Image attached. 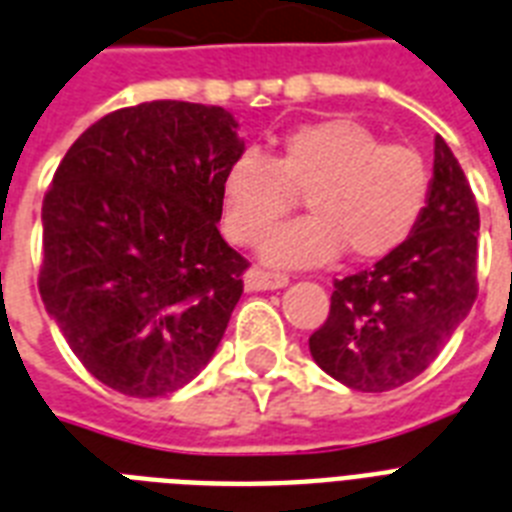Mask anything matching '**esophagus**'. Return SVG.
I'll list each match as a JSON object with an SVG mask.
<instances>
[{
	"instance_id": "1",
	"label": "esophagus",
	"mask_w": 512,
	"mask_h": 512,
	"mask_svg": "<svg viewBox=\"0 0 512 512\" xmlns=\"http://www.w3.org/2000/svg\"><path fill=\"white\" fill-rule=\"evenodd\" d=\"M286 284H289V276H284V273H270V270L260 268H252L244 276L247 292H270V289H284Z\"/></svg>"
}]
</instances>
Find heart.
Here are the masks:
<instances>
[{"instance_id":"obj_1","label":"heart","mask_w":512,"mask_h":512,"mask_svg":"<svg viewBox=\"0 0 512 512\" xmlns=\"http://www.w3.org/2000/svg\"><path fill=\"white\" fill-rule=\"evenodd\" d=\"M302 194L307 218L276 228L260 247L270 265H318L339 252L378 260L410 239L431 199L429 162L384 144L363 123L318 120L292 128L273 157L242 152L220 178V226L252 247Z\"/></svg>"}]
</instances>
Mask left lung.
Returning <instances> with one entry per match:
<instances>
[{
  "label": "left lung",
  "mask_w": 512,
  "mask_h": 512,
  "mask_svg": "<svg viewBox=\"0 0 512 512\" xmlns=\"http://www.w3.org/2000/svg\"><path fill=\"white\" fill-rule=\"evenodd\" d=\"M476 231V197L436 136L421 223L373 268L334 281L328 318L310 336L315 363L357 392H389L421 376L476 302Z\"/></svg>",
  "instance_id": "obj_1"
}]
</instances>
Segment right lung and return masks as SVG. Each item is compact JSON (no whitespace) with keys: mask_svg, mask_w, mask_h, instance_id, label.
<instances>
[{"mask_svg":"<svg viewBox=\"0 0 512 512\" xmlns=\"http://www.w3.org/2000/svg\"><path fill=\"white\" fill-rule=\"evenodd\" d=\"M231 112L123 107L73 141L44 207L39 294L91 376L128 397L189 384L218 350L249 263L223 242Z\"/></svg>","mask_w":512,"mask_h":512,"instance_id":"1","label":"right lung"}]
</instances>
